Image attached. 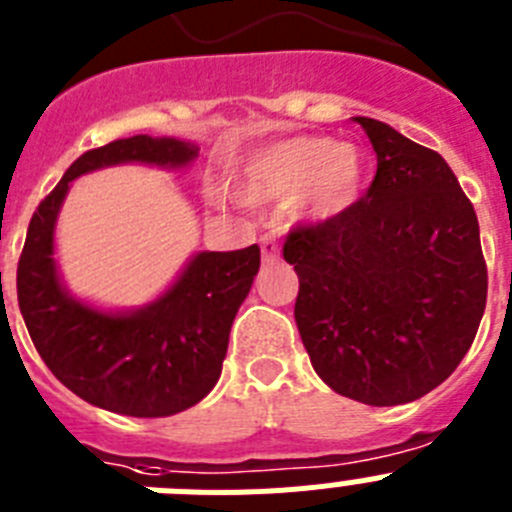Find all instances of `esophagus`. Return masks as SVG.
Here are the masks:
<instances>
[{
	"label": "esophagus",
	"mask_w": 512,
	"mask_h": 512,
	"mask_svg": "<svg viewBox=\"0 0 512 512\" xmlns=\"http://www.w3.org/2000/svg\"><path fill=\"white\" fill-rule=\"evenodd\" d=\"M261 259L266 261V264H271V261H277L279 256V241L277 235L274 233H264L261 235Z\"/></svg>",
	"instance_id": "esophagus-1"
}]
</instances>
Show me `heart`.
Returning a JSON list of instances; mask_svg holds the SVG:
<instances>
[{
	"instance_id": "obj_1",
	"label": "heart",
	"mask_w": 512,
	"mask_h": 512,
	"mask_svg": "<svg viewBox=\"0 0 512 512\" xmlns=\"http://www.w3.org/2000/svg\"><path fill=\"white\" fill-rule=\"evenodd\" d=\"M366 158L351 143L323 135H297L264 148L246 164V187L253 200H284L302 194L312 217H336L361 197Z\"/></svg>"
}]
</instances>
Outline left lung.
<instances>
[{"mask_svg":"<svg viewBox=\"0 0 512 512\" xmlns=\"http://www.w3.org/2000/svg\"><path fill=\"white\" fill-rule=\"evenodd\" d=\"M377 153L361 200L295 225L284 261L300 292L295 320L312 369L338 395L402 405L449 379L477 336L487 264L477 212L449 164L372 117Z\"/></svg>","mask_w":512,"mask_h":512,"instance_id":"1","label":"left lung"}]
</instances>
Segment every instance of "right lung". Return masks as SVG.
Segmentation results:
<instances>
[{"instance_id":"add662e5","label":"right lung","mask_w":512,"mask_h":512,"mask_svg":"<svg viewBox=\"0 0 512 512\" xmlns=\"http://www.w3.org/2000/svg\"><path fill=\"white\" fill-rule=\"evenodd\" d=\"M197 146L176 138L112 140L81 153L33 212L17 264V302L53 377L81 400L133 418L192 408L223 372L230 325L259 271V246L197 253L174 287L128 315L99 312L63 292L53 264V225L71 179L102 166L143 161L184 166ZM2 277V274H0Z\"/></svg>"}]
</instances>
